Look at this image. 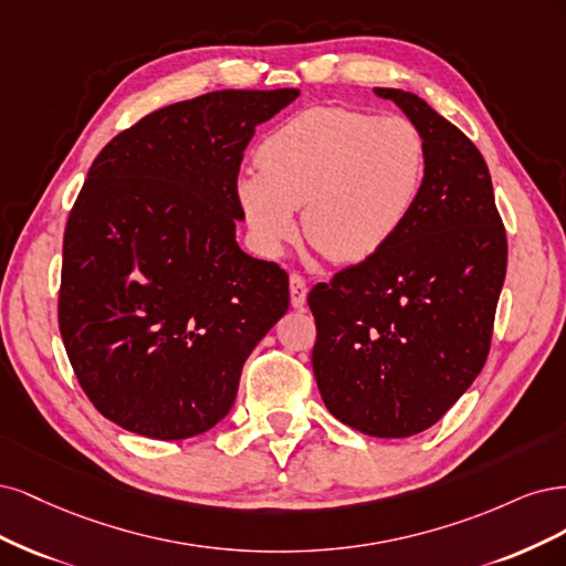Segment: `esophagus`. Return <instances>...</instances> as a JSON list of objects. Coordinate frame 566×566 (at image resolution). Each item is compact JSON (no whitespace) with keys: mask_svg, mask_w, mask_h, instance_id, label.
<instances>
[{"mask_svg":"<svg viewBox=\"0 0 566 566\" xmlns=\"http://www.w3.org/2000/svg\"><path fill=\"white\" fill-rule=\"evenodd\" d=\"M289 294H291V305L298 307V310L305 305V301H307V286H305L303 275H298V272H294V275L289 277Z\"/></svg>","mask_w":566,"mask_h":566,"instance_id":"1","label":"esophagus"}]
</instances>
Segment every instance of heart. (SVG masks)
<instances>
[{
    "mask_svg": "<svg viewBox=\"0 0 566 566\" xmlns=\"http://www.w3.org/2000/svg\"><path fill=\"white\" fill-rule=\"evenodd\" d=\"M259 167L234 178V199L251 242L280 256L298 234L332 259L364 261L390 244L423 195L428 150L421 132L397 115L310 107L259 145Z\"/></svg>",
    "mask_w": 566,
    "mask_h": 566,
    "instance_id": "b5f03b06",
    "label": "heart"
}]
</instances>
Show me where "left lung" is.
Instances as JSON below:
<instances>
[{"label": "left lung", "instance_id": "obj_1", "mask_svg": "<svg viewBox=\"0 0 566 566\" xmlns=\"http://www.w3.org/2000/svg\"><path fill=\"white\" fill-rule=\"evenodd\" d=\"M374 94L421 132L426 186L390 244L307 294L313 371L340 423L411 437L440 421L484 367L507 242L472 140L409 91Z\"/></svg>", "mask_w": 566, "mask_h": 566}]
</instances>
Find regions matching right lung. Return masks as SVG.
<instances>
[{
  "label": "right lung",
  "mask_w": 566,
  "mask_h": 566,
  "mask_svg": "<svg viewBox=\"0 0 566 566\" xmlns=\"http://www.w3.org/2000/svg\"><path fill=\"white\" fill-rule=\"evenodd\" d=\"M298 88H226L143 117L98 153L63 237L59 324L94 407L153 440L223 421L289 307L277 263L234 240V178Z\"/></svg>",
  "instance_id": "obj_1"
}]
</instances>
